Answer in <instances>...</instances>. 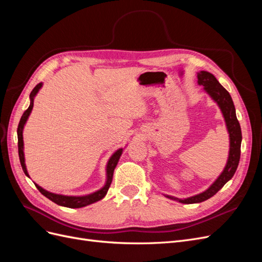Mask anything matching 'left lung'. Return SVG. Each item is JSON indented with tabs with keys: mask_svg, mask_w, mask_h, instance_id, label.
Instances as JSON below:
<instances>
[{
	"mask_svg": "<svg viewBox=\"0 0 262 262\" xmlns=\"http://www.w3.org/2000/svg\"><path fill=\"white\" fill-rule=\"evenodd\" d=\"M198 83L200 85H203L204 90L207 91L210 96L217 102L222 113H223L225 122L227 125V130L229 133V139H231V148H229L228 161L223 172L221 173V176L207 190V191L184 200L178 199V198L168 196L171 200H176V201H179L180 203H186V204L203 202L215 194L220 189L223 188V186L229 179H232L237 167H238V163L241 158L242 130H241V124L238 120H237L235 106H234L231 95H229V93L224 89V87L219 83L215 76L207 72V71H201L200 73H198Z\"/></svg>",
	"mask_w": 262,
	"mask_h": 262,
	"instance_id": "left-lung-1",
	"label": "left lung"
}]
</instances>
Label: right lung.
Here are the masks:
<instances>
[{"mask_svg":"<svg viewBox=\"0 0 262 262\" xmlns=\"http://www.w3.org/2000/svg\"><path fill=\"white\" fill-rule=\"evenodd\" d=\"M42 86L41 83H39L35 86V89L31 91L30 93V105L29 107L25 110V113L23 114L21 118H20V121L18 123V128H17V138H18V155H19V161H20V165H21V168L25 172V175L28 176V172L26 169V166H25V158H24V152H23V129H24V124L26 123L28 116L30 115L31 109H33L34 106V97L36 96V94L38 93V91L40 90V87ZM122 154V148L118 149L117 152L110 157V160L108 162L107 165V182L105 187L98 190V191L94 192L92 194L89 195H84V196H67V195H61V194H55V193H51L49 191H46L45 189H42L41 187H39L38 185H35L37 187V189L40 191L46 198H48L49 200H51L52 202L57 203L59 205H62V207H67V208H71V209H74V208H82V207H86V205L92 204L96 201L101 200L102 198H104L108 191V189L112 185V181H113V176H114V170L117 166V163L119 161V158H120Z\"/></svg>","mask_w":262,"mask_h":262,"instance_id":"1","label":"right lung"}]
</instances>
